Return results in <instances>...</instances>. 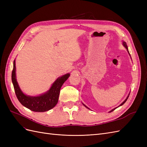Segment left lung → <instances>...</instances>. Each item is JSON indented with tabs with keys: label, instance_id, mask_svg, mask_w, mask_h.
<instances>
[{
	"label": "left lung",
	"instance_id": "left-lung-1",
	"mask_svg": "<svg viewBox=\"0 0 147 147\" xmlns=\"http://www.w3.org/2000/svg\"><path fill=\"white\" fill-rule=\"evenodd\" d=\"M123 45H124V47H125V48H126V49H127V51H128V49H127V45H126V42H123ZM128 53H129V51H128ZM129 55H130V54H129ZM129 96H127V98H126V100H124V102H123V103H122V104H121V105H119V106H121V105H123V104H124V103H125V102H126V100H127V99H128V97H129ZM84 106H85V107H86V108H88V107H86V105H84ZM88 109H89V108H88ZM115 109H116V108H115ZM115 109H113V110H111V111H110V112H113V110H115Z\"/></svg>",
	"mask_w": 147,
	"mask_h": 147
}]
</instances>
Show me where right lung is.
Instances as JSON below:
<instances>
[{"instance_id":"right-lung-1","label":"right lung","mask_w":147,"mask_h":147,"mask_svg":"<svg viewBox=\"0 0 147 147\" xmlns=\"http://www.w3.org/2000/svg\"><path fill=\"white\" fill-rule=\"evenodd\" d=\"M15 60L13 62V69L11 73V80L14 87L16 96L20 103L34 112H46L57 104L58 102L61 88L63 83L69 77L70 74H65L57 78L53 84L52 86L47 92L41 96L31 97L25 95L18 86L16 79Z\"/></svg>"}]
</instances>
